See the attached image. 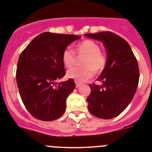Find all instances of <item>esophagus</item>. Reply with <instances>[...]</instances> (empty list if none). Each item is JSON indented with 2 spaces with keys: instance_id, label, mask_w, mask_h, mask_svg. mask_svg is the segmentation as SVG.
Here are the masks:
<instances>
[{
  "instance_id": "1",
  "label": "esophagus",
  "mask_w": 152,
  "mask_h": 152,
  "mask_svg": "<svg viewBox=\"0 0 152 152\" xmlns=\"http://www.w3.org/2000/svg\"><path fill=\"white\" fill-rule=\"evenodd\" d=\"M75 84H76V87H79V86H80V85H81V83H77V81H75Z\"/></svg>"
}]
</instances>
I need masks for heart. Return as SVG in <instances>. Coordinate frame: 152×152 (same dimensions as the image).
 I'll return each instance as SVG.
<instances>
[{
	"instance_id": "heart-1",
	"label": "heart",
	"mask_w": 152,
	"mask_h": 152,
	"mask_svg": "<svg viewBox=\"0 0 152 152\" xmlns=\"http://www.w3.org/2000/svg\"><path fill=\"white\" fill-rule=\"evenodd\" d=\"M77 55H84L82 59V67H75L67 72V77L83 83L91 78L95 74L102 72L106 67L107 57L106 53L101 50L100 45L92 39H85L75 45ZM62 61L65 67L70 69L76 63L75 53L69 48L65 49L62 54Z\"/></svg>"
}]
</instances>
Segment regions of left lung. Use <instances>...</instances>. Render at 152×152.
Returning <instances> with one entry per match:
<instances>
[{
    "instance_id": "8db88e82",
    "label": "left lung",
    "mask_w": 152,
    "mask_h": 152,
    "mask_svg": "<svg viewBox=\"0 0 152 152\" xmlns=\"http://www.w3.org/2000/svg\"><path fill=\"white\" fill-rule=\"evenodd\" d=\"M85 35L102 41L107 55L106 67L97 79L102 85L89 84L88 109L98 118H113L118 116L134 98L140 77L138 63L129 44L112 32Z\"/></svg>"
}]
</instances>
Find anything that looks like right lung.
<instances>
[{"mask_svg": "<svg viewBox=\"0 0 152 152\" xmlns=\"http://www.w3.org/2000/svg\"><path fill=\"white\" fill-rule=\"evenodd\" d=\"M80 37L45 32L30 42L20 54L16 81L26 109L42 121H53L63 115L66 99L73 92V79L57 83L66 75L62 54L67 46Z\"/></svg>", "mask_w": 152, "mask_h": 152, "instance_id": "1", "label": "right lung"}]
</instances>
